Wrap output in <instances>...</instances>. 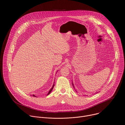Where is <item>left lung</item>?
<instances>
[{
    "mask_svg": "<svg viewBox=\"0 0 125 125\" xmlns=\"http://www.w3.org/2000/svg\"><path fill=\"white\" fill-rule=\"evenodd\" d=\"M72 85H73V87H74V89H75V87H74V84H72Z\"/></svg>",
    "mask_w": 125,
    "mask_h": 125,
    "instance_id": "1",
    "label": "left lung"
}]
</instances>
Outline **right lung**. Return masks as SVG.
Wrapping results in <instances>:
<instances>
[{"instance_id":"add662e5","label":"right lung","mask_w":125,"mask_h":125,"mask_svg":"<svg viewBox=\"0 0 125 125\" xmlns=\"http://www.w3.org/2000/svg\"><path fill=\"white\" fill-rule=\"evenodd\" d=\"M54 84H55V83H54V84H53V85L52 87V88H51L50 89V90H49V91L48 93L47 94V95H49V94L51 93V92L52 91V90H53V88H54ZM33 97H36V96H35L34 95H33Z\"/></svg>"}]
</instances>
